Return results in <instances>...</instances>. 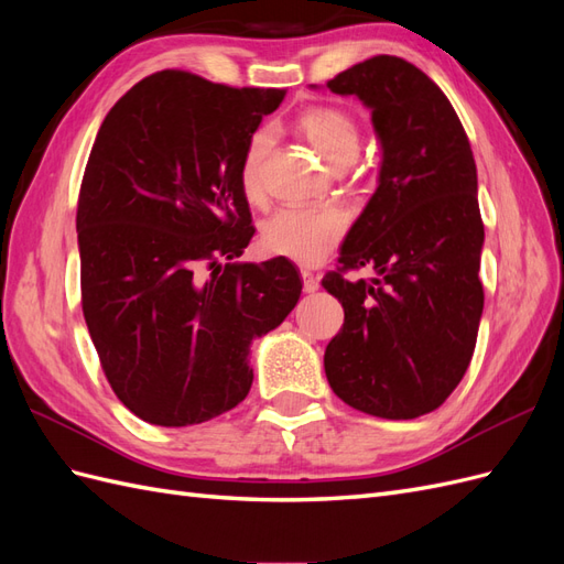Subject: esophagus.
I'll use <instances>...</instances> for the list:
<instances>
[{"label": "esophagus", "instance_id": "esophagus-1", "mask_svg": "<svg viewBox=\"0 0 564 564\" xmlns=\"http://www.w3.org/2000/svg\"><path fill=\"white\" fill-rule=\"evenodd\" d=\"M301 278H303V292H305V294H313V292H317V289H319V280H317L315 272H311V270H301Z\"/></svg>", "mask_w": 564, "mask_h": 564}]
</instances>
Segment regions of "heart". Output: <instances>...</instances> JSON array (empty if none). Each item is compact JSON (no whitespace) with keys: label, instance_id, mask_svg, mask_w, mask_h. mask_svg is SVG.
<instances>
[{"label":"heart","instance_id":"obj_1","mask_svg":"<svg viewBox=\"0 0 564 564\" xmlns=\"http://www.w3.org/2000/svg\"><path fill=\"white\" fill-rule=\"evenodd\" d=\"M296 129L317 150V155L334 169L350 166L360 155L362 133L357 119L332 106H313L296 119ZM272 145L268 129L256 131L240 162V185L249 199L263 195V164ZM346 230V218L327 207H284L272 214L261 230L265 253L301 265H315L327 256Z\"/></svg>","mask_w":564,"mask_h":564}]
</instances>
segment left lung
Wrapping results in <instances>:
<instances>
[{"instance_id": "8db88e82", "label": "left lung", "mask_w": 564, "mask_h": 564, "mask_svg": "<svg viewBox=\"0 0 564 564\" xmlns=\"http://www.w3.org/2000/svg\"><path fill=\"white\" fill-rule=\"evenodd\" d=\"M327 89L357 96L381 141L379 187L322 286L344 305L324 352L336 395L379 419H416L464 379L480 327L485 226L468 135L449 98L416 65L373 56ZM378 278L350 283L348 269Z\"/></svg>"}]
</instances>
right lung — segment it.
<instances>
[{
  "label": "right lung",
  "instance_id": "1",
  "mask_svg": "<svg viewBox=\"0 0 564 564\" xmlns=\"http://www.w3.org/2000/svg\"><path fill=\"white\" fill-rule=\"evenodd\" d=\"M282 98L162 70L98 129L77 202L82 311L115 395L148 423L181 429L240 404L251 340L299 303L286 259L232 261L256 232L240 162Z\"/></svg>",
  "mask_w": 564,
  "mask_h": 564
}]
</instances>
